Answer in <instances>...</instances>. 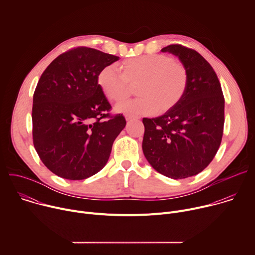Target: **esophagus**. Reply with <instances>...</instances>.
I'll return each mask as SVG.
<instances>
[{
	"label": "esophagus",
	"mask_w": 255,
	"mask_h": 255,
	"mask_svg": "<svg viewBox=\"0 0 255 255\" xmlns=\"http://www.w3.org/2000/svg\"><path fill=\"white\" fill-rule=\"evenodd\" d=\"M125 118H126L127 121H132V120H138V119H140L138 116L131 115V114H126V115H125Z\"/></svg>",
	"instance_id": "34e87169"
}]
</instances>
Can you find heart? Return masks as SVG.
I'll list each match as a JSON object with an SVG mask.
<instances>
[{"label":"heart","instance_id":"obj_1","mask_svg":"<svg viewBox=\"0 0 255 255\" xmlns=\"http://www.w3.org/2000/svg\"><path fill=\"white\" fill-rule=\"evenodd\" d=\"M121 72L108 65L97 77L99 88L112 102L128 98L136 87L138 98L116 106L119 113L152 116L166 113L184 98L188 83V69L181 62L165 54H146L124 60Z\"/></svg>","mask_w":255,"mask_h":255}]
</instances>
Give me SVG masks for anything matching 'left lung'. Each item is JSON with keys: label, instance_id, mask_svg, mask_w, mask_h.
<instances>
[{"label": "left lung", "instance_id": "8db88e82", "mask_svg": "<svg viewBox=\"0 0 255 255\" xmlns=\"http://www.w3.org/2000/svg\"><path fill=\"white\" fill-rule=\"evenodd\" d=\"M161 51L172 53L185 64L189 83L184 98L170 111L143 118L142 149L159 173L186 178L204 170L219 149L225 100L215 70L200 53L180 44Z\"/></svg>", "mask_w": 255, "mask_h": 255}]
</instances>
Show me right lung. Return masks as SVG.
Instances as JSON below:
<instances>
[{"label":"right lung","instance_id":"1","mask_svg":"<svg viewBox=\"0 0 255 255\" xmlns=\"http://www.w3.org/2000/svg\"><path fill=\"white\" fill-rule=\"evenodd\" d=\"M117 60L118 56L81 46L57 56L41 75L33 95V144L54 174L85 179L110 157L126 120L122 114L109 113L112 107L97 77Z\"/></svg>","mask_w":255,"mask_h":255}]
</instances>
